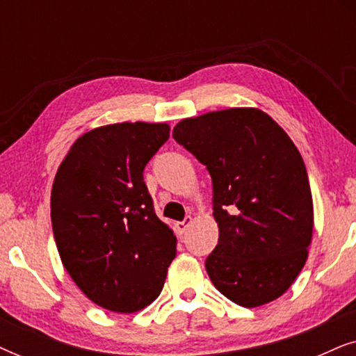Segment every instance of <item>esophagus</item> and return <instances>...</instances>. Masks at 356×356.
<instances>
[{
    "instance_id": "obj_1",
    "label": "esophagus",
    "mask_w": 356,
    "mask_h": 356,
    "mask_svg": "<svg viewBox=\"0 0 356 356\" xmlns=\"http://www.w3.org/2000/svg\"><path fill=\"white\" fill-rule=\"evenodd\" d=\"M191 223H193V218L188 216L186 218H184L183 222H177V223H175V228H177V230H178L179 233H184V232L188 230V227L191 225Z\"/></svg>"
}]
</instances>
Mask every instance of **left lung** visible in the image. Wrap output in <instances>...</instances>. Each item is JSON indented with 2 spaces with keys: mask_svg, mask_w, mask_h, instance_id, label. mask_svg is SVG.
<instances>
[{
  "mask_svg": "<svg viewBox=\"0 0 356 356\" xmlns=\"http://www.w3.org/2000/svg\"><path fill=\"white\" fill-rule=\"evenodd\" d=\"M173 138L212 178V284L245 308L277 300L303 269L313 238V196L293 140L250 106L181 120Z\"/></svg>",
  "mask_w": 356,
  "mask_h": 356,
  "instance_id": "obj_1",
  "label": "left lung"
}]
</instances>
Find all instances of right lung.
Listing matches in <instances>:
<instances>
[{"label":"right lung","mask_w":356,"mask_h":356,"mask_svg":"<svg viewBox=\"0 0 356 356\" xmlns=\"http://www.w3.org/2000/svg\"><path fill=\"white\" fill-rule=\"evenodd\" d=\"M167 123H116L82 134L58 168L51 225L61 262L90 301L136 313L160 295L177 236L155 216L144 168Z\"/></svg>","instance_id":"add662e5"}]
</instances>
